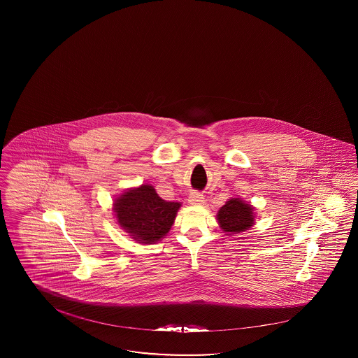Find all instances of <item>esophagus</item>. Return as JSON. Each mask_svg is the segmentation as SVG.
<instances>
[{"label":"esophagus","mask_w":358,"mask_h":358,"mask_svg":"<svg viewBox=\"0 0 358 358\" xmlns=\"http://www.w3.org/2000/svg\"><path fill=\"white\" fill-rule=\"evenodd\" d=\"M205 196L200 192H192L190 196H189V203L194 205H203L205 204Z\"/></svg>","instance_id":"34e87169"}]
</instances>
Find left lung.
Segmentation results:
<instances>
[{
    "label": "left lung",
    "instance_id": "8db88e82",
    "mask_svg": "<svg viewBox=\"0 0 358 358\" xmlns=\"http://www.w3.org/2000/svg\"><path fill=\"white\" fill-rule=\"evenodd\" d=\"M255 208L241 199H229L217 212V222L227 235L234 236L255 224Z\"/></svg>",
    "mask_w": 358,
    "mask_h": 358
}]
</instances>
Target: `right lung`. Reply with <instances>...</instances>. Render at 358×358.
<instances>
[{"label": "right lung", "instance_id": "1", "mask_svg": "<svg viewBox=\"0 0 358 358\" xmlns=\"http://www.w3.org/2000/svg\"><path fill=\"white\" fill-rule=\"evenodd\" d=\"M181 204L162 200L149 184L131 187L114 200L117 222L139 244H155L168 235Z\"/></svg>", "mask_w": 358, "mask_h": 358}]
</instances>
